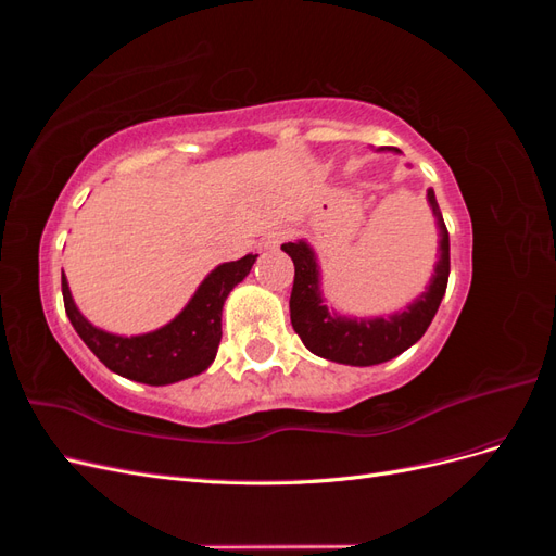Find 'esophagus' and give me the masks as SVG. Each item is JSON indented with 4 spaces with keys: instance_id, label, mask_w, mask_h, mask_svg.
I'll list each match as a JSON object with an SVG mask.
<instances>
[{
    "instance_id": "34e87169",
    "label": "esophagus",
    "mask_w": 556,
    "mask_h": 556,
    "mask_svg": "<svg viewBox=\"0 0 556 556\" xmlns=\"http://www.w3.org/2000/svg\"><path fill=\"white\" fill-rule=\"evenodd\" d=\"M288 237H290L288 229H274V231H268L264 245L266 248H278L282 241H288Z\"/></svg>"
}]
</instances>
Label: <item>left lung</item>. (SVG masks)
<instances>
[{
	"label": "left lung",
	"instance_id": "left-lung-1",
	"mask_svg": "<svg viewBox=\"0 0 556 556\" xmlns=\"http://www.w3.org/2000/svg\"><path fill=\"white\" fill-rule=\"evenodd\" d=\"M396 150V148H394ZM431 211L441 229V260L435 264V276L429 290L415 304L392 317L378 319H345L331 315L317 292V266L313 250L304 243H285L282 250L294 262V285L290 294L292 327L313 355L339 364L374 366L394 359L403 350L422 339L431 319L439 311L450 278V233L433 190H427Z\"/></svg>",
	"mask_w": 556,
	"mask_h": 556
}]
</instances>
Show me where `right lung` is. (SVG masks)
<instances>
[{"label": "right lung", "instance_id": "obj_1", "mask_svg": "<svg viewBox=\"0 0 556 556\" xmlns=\"http://www.w3.org/2000/svg\"><path fill=\"white\" fill-rule=\"evenodd\" d=\"M257 255H245L239 262H227L199 285L197 294L185 311L166 327L146 336H113L92 327L74 304L70 285L62 276L64 311L76 333L97 359L113 374L146 382L169 384L206 371L217 355L223 339V306L229 292L250 274Z\"/></svg>", "mask_w": 556, "mask_h": 556}]
</instances>
